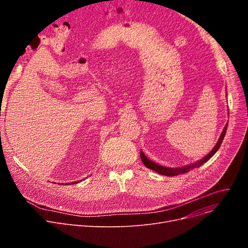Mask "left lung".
<instances>
[{
  "label": "left lung",
  "instance_id": "obj_1",
  "mask_svg": "<svg viewBox=\"0 0 248 248\" xmlns=\"http://www.w3.org/2000/svg\"><path fill=\"white\" fill-rule=\"evenodd\" d=\"M227 125L228 124H226V125L224 126L223 132H222V134H221V136H220V138H219V140L217 141V144L215 145L213 150L209 154L206 155L203 159H201L200 161L194 163V164H191V165H188V166H185V167H182V168H176V169H174V168H167V167H163V166H161L159 164H155V163L152 162L151 160H149L146 157V155H144V153H142V152H140V159H141L142 163H144V165L147 168L151 169V170H154L155 172H157V173H159L161 175H164V176H177V175H180V174H185V173L193 170V169H195V168H199L201 165H203L205 162H207L208 160H209L212 157V155L218 151V149L220 148L221 144H222L223 139L225 137Z\"/></svg>",
  "mask_w": 248,
  "mask_h": 248
}]
</instances>
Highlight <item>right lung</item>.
<instances>
[{"label":"right lung","instance_id":"right-lung-1","mask_svg":"<svg viewBox=\"0 0 248 248\" xmlns=\"http://www.w3.org/2000/svg\"><path fill=\"white\" fill-rule=\"evenodd\" d=\"M71 184H72V183H71Z\"/></svg>","mask_w":248,"mask_h":248}]
</instances>
